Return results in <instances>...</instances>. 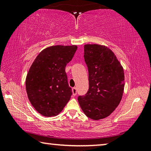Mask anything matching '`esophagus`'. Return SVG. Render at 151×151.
<instances>
[{
    "instance_id": "34e87169",
    "label": "esophagus",
    "mask_w": 151,
    "mask_h": 151,
    "mask_svg": "<svg viewBox=\"0 0 151 151\" xmlns=\"http://www.w3.org/2000/svg\"><path fill=\"white\" fill-rule=\"evenodd\" d=\"M72 91H73V96H76V88L75 87H74L72 88Z\"/></svg>"
}]
</instances>
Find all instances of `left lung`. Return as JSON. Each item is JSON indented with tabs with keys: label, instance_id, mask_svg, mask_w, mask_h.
<instances>
[{
	"label": "left lung",
	"instance_id": "left-lung-1",
	"mask_svg": "<svg viewBox=\"0 0 151 151\" xmlns=\"http://www.w3.org/2000/svg\"><path fill=\"white\" fill-rule=\"evenodd\" d=\"M84 48L89 88L85 96L78 97V101L86 116L98 121L109 116L121 103L124 88V70L106 46L87 44Z\"/></svg>",
	"mask_w": 151,
	"mask_h": 151
}]
</instances>
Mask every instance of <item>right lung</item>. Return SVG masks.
I'll return each instance as SVG.
<instances>
[{"label":"right lung","instance_id":"obj_1","mask_svg":"<svg viewBox=\"0 0 151 151\" xmlns=\"http://www.w3.org/2000/svg\"><path fill=\"white\" fill-rule=\"evenodd\" d=\"M77 46H51L43 49L30 66L26 78L28 98L42 115L55 116L63 111L72 95L65 67Z\"/></svg>","mask_w":151,"mask_h":151}]
</instances>
